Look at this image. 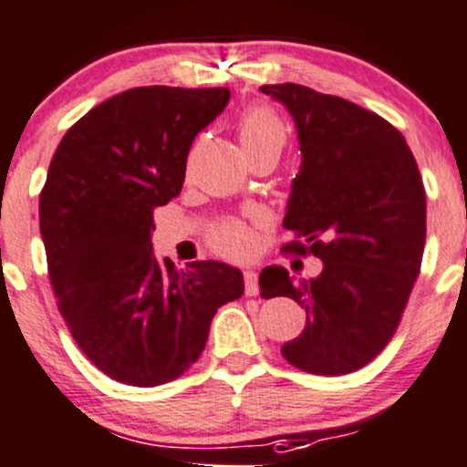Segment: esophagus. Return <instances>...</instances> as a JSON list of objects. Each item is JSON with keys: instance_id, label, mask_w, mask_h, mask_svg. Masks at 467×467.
<instances>
[{"instance_id": "obj_1", "label": "esophagus", "mask_w": 467, "mask_h": 467, "mask_svg": "<svg viewBox=\"0 0 467 467\" xmlns=\"http://www.w3.org/2000/svg\"><path fill=\"white\" fill-rule=\"evenodd\" d=\"M258 274L255 272H244V294L247 296H258Z\"/></svg>"}]
</instances>
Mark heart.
<instances>
[{
  "instance_id": "heart-1",
  "label": "heart",
  "mask_w": 467,
  "mask_h": 467,
  "mask_svg": "<svg viewBox=\"0 0 467 467\" xmlns=\"http://www.w3.org/2000/svg\"><path fill=\"white\" fill-rule=\"evenodd\" d=\"M238 135L247 158L258 151H267V149L280 153L287 142V129H285L283 119L269 107H252L240 115ZM209 244L213 252L224 258H244L258 244V229L244 220H223L209 234Z\"/></svg>"
}]
</instances>
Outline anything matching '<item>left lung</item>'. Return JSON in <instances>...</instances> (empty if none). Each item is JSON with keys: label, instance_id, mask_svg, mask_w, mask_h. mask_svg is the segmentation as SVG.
Here are the masks:
<instances>
[{"label": "left lung", "instance_id": "8db88e82", "mask_svg": "<svg viewBox=\"0 0 467 467\" xmlns=\"http://www.w3.org/2000/svg\"><path fill=\"white\" fill-rule=\"evenodd\" d=\"M298 129L303 167L296 175L283 244L323 260L318 278L260 274L263 298L303 305L307 325L283 356L309 374L365 368L392 340L420 272L425 187L408 142L388 119L336 95L300 84H265Z\"/></svg>", "mask_w": 467, "mask_h": 467}]
</instances>
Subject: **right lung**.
<instances>
[{"instance_id":"add662e5","label":"right lung","mask_w":467,"mask_h":467,"mask_svg":"<svg viewBox=\"0 0 467 467\" xmlns=\"http://www.w3.org/2000/svg\"><path fill=\"white\" fill-rule=\"evenodd\" d=\"M229 88L138 87L68 129L39 193V232L59 314L98 369L135 388L187 372L212 318L244 292L215 260L175 269L151 255L155 207L182 189L193 138Z\"/></svg>"}]
</instances>
